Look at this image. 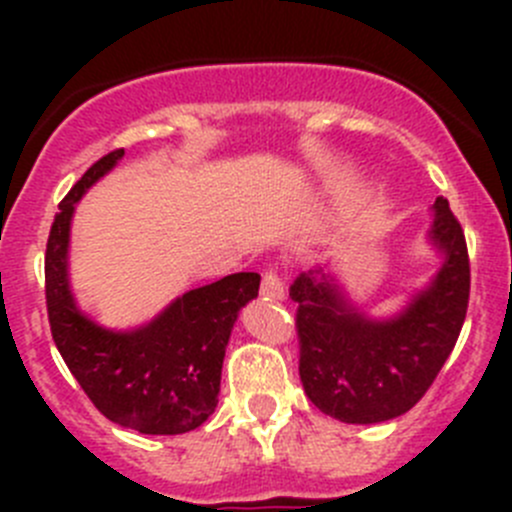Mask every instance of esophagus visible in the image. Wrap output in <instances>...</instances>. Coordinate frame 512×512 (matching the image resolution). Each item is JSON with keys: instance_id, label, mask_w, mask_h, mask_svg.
I'll return each mask as SVG.
<instances>
[{"instance_id": "34e87169", "label": "esophagus", "mask_w": 512, "mask_h": 512, "mask_svg": "<svg viewBox=\"0 0 512 512\" xmlns=\"http://www.w3.org/2000/svg\"><path fill=\"white\" fill-rule=\"evenodd\" d=\"M260 294L267 302H280V299H285V285H282L280 275H277L275 270H267L265 275H262Z\"/></svg>"}]
</instances>
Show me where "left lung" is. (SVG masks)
<instances>
[{
  "label": "left lung",
  "instance_id": "1",
  "mask_svg": "<svg viewBox=\"0 0 512 512\" xmlns=\"http://www.w3.org/2000/svg\"><path fill=\"white\" fill-rule=\"evenodd\" d=\"M428 242L436 275L391 317H371L324 267L289 287L297 302L299 379L322 414L344 423H381L421 401L461 334L471 292L466 235L438 198Z\"/></svg>",
  "mask_w": 512,
  "mask_h": 512
}]
</instances>
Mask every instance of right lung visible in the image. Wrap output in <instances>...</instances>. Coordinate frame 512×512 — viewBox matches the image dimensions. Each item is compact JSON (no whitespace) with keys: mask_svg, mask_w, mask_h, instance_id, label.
I'll list each match as a JSON object with an SVG mask.
<instances>
[{"mask_svg":"<svg viewBox=\"0 0 512 512\" xmlns=\"http://www.w3.org/2000/svg\"><path fill=\"white\" fill-rule=\"evenodd\" d=\"M123 158L96 160L59 203L46 242V309L66 366L108 421L148 436L203 426L220 394L225 347L237 314L257 297L260 275L235 272L180 294L136 329H108L81 312L69 285V232L76 203Z\"/></svg>","mask_w":512,"mask_h":512,"instance_id":"add662e5","label":"right lung"}]
</instances>
